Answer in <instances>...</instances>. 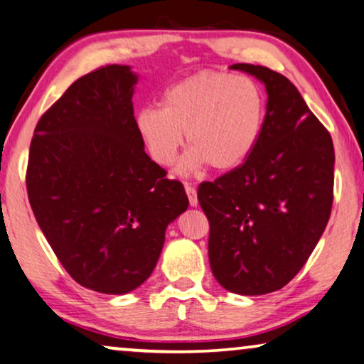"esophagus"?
I'll list each match as a JSON object with an SVG mask.
<instances>
[{"label": "esophagus", "mask_w": 364, "mask_h": 364, "mask_svg": "<svg viewBox=\"0 0 364 364\" xmlns=\"http://www.w3.org/2000/svg\"><path fill=\"white\" fill-rule=\"evenodd\" d=\"M184 191L188 194V199H189V204H191L193 208L198 206V194H196V189H194L191 184L184 183Z\"/></svg>", "instance_id": "obj_1"}]
</instances>
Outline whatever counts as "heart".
I'll use <instances>...</instances> for the list:
<instances>
[{"instance_id": "b5f03b06", "label": "heart", "mask_w": 364, "mask_h": 364, "mask_svg": "<svg viewBox=\"0 0 364 364\" xmlns=\"http://www.w3.org/2000/svg\"><path fill=\"white\" fill-rule=\"evenodd\" d=\"M264 117V95L252 79L201 73L171 85L163 94L161 109L138 112L135 129L160 166L175 163L186 132L191 148L176 166L178 175L186 176L209 165L219 171L242 165L257 145Z\"/></svg>"}]
</instances>
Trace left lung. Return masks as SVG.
Returning a JSON list of instances; mask_svg holds the SVG:
<instances>
[{"mask_svg":"<svg viewBox=\"0 0 364 364\" xmlns=\"http://www.w3.org/2000/svg\"><path fill=\"white\" fill-rule=\"evenodd\" d=\"M265 85L260 138L235 170L203 183L198 201L209 221V264L224 289L264 295L304 267L333 204L335 150L330 133L285 75L232 64Z\"/></svg>","mask_w":364,"mask_h":364,"instance_id":"left-lung-1","label":"left lung"}]
</instances>
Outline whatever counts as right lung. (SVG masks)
Returning <instances> with one entry per match:
<instances>
[{
	"mask_svg": "<svg viewBox=\"0 0 364 364\" xmlns=\"http://www.w3.org/2000/svg\"><path fill=\"white\" fill-rule=\"evenodd\" d=\"M136 82L119 64L77 79L41 117L29 148L26 186L41 231L75 282L109 295L150 277L168 224L189 204L138 136Z\"/></svg>",
	"mask_w": 364,
	"mask_h": 364,
	"instance_id": "obj_1",
	"label": "right lung"
}]
</instances>
